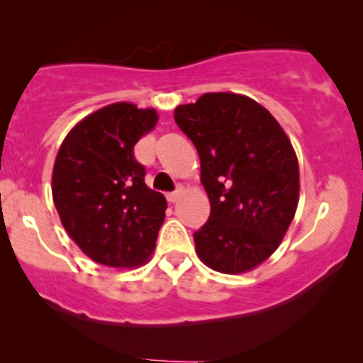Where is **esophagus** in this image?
<instances>
[{
  "instance_id": "esophagus-1",
  "label": "esophagus",
  "mask_w": 363,
  "mask_h": 363,
  "mask_svg": "<svg viewBox=\"0 0 363 363\" xmlns=\"http://www.w3.org/2000/svg\"><path fill=\"white\" fill-rule=\"evenodd\" d=\"M179 194H182V189H176L174 192H169V194H167V200L171 201V203H176L179 198Z\"/></svg>"
}]
</instances>
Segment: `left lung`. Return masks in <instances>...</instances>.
Listing matches in <instances>:
<instances>
[{
    "label": "left lung",
    "mask_w": 363,
    "mask_h": 363,
    "mask_svg": "<svg viewBox=\"0 0 363 363\" xmlns=\"http://www.w3.org/2000/svg\"><path fill=\"white\" fill-rule=\"evenodd\" d=\"M174 120L200 156L211 216L194 233L200 259L227 274L255 269L280 245L298 205L300 174L289 138L255 99L209 92Z\"/></svg>",
    "instance_id": "8db88e82"
}]
</instances>
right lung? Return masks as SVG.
Returning a JSON list of instances; mask_svg holds the SVG:
<instances>
[{"label":"right lung","instance_id":"1","mask_svg":"<svg viewBox=\"0 0 363 363\" xmlns=\"http://www.w3.org/2000/svg\"><path fill=\"white\" fill-rule=\"evenodd\" d=\"M156 121L152 108L108 105L79 121L57 150L54 205L70 238L101 265L143 264L158 238L165 196L147 187L145 167L134 158Z\"/></svg>","mask_w":363,"mask_h":363}]
</instances>
